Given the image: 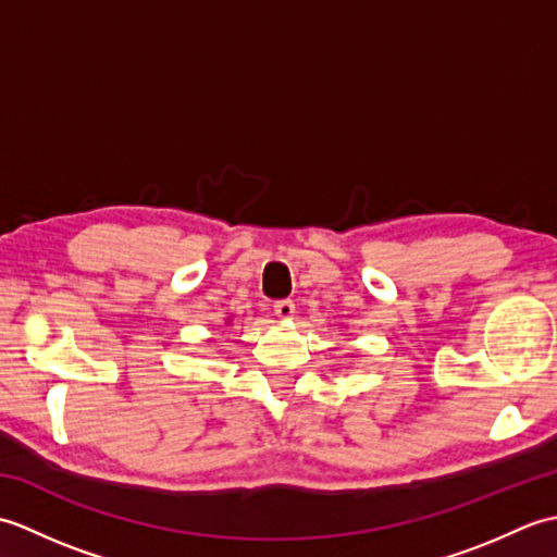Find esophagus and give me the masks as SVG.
I'll return each instance as SVG.
<instances>
[{
    "label": "esophagus",
    "mask_w": 557,
    "mask_h": 557,
    "mask_svg": "<svg viewBox=\"0 0 557 557\" xmlns=\"http://www.w3.org/2000/svg\"><path fill=\"white\" fill-rule=\"evenodd\" d=\"M272 309H275V315L282 318V321H289V318H294V313H297V306H294V301H289V299L275 301Z\"/></svg>",
    "instance_id": "obj_1"
}]
</instances>
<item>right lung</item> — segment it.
<instances>
[{
  "label": "right lung",
  "instance_id": "add662e5",
  "mask_svg": "<svg viewBox=\"0 0 557 557\" xmlns=\"http://www.w3.org/2000/svg\"><path fill=\"white\" fill-rule=\"evenodd\" d=\"M227 325H232V318H227Z\"/></svg>",
  "mask_w": 557,
  "mask_h": 557
}]
</instances>
